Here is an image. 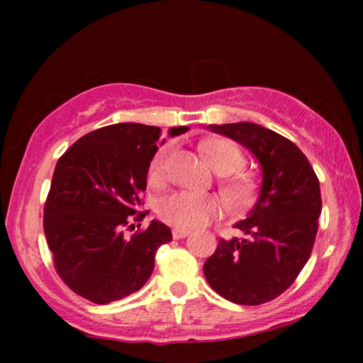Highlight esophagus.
<instances>
[{
	"label": "esophagus",
	"mask_w": 363,
	"mask_h": 363,
	"mask_svg": "<svg viewBox=\"0 0 363 363\" xmlns=\"http://www.w3.org/2000/svg\"><path fill=\"white\" fill-rule=\"evenodd\" d=\"M189 228H181V227H176L172 230V237L174 239H184V237L189 235Z\"/></svg>",
	"instance_id": "1"
}]
</instances>
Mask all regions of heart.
Masks as SVG:
<instances>
[{
  "instance_id": "b5f03b06",
  "label": "heart",
  "mask_w": 363,
  "mask_h": 363,
  "mask_svg": "<svg viewBox=\"0 0 363 363\" xmlns=\"http://www.w3.org/2000/svg\"><path fill=\"white\" fill-rule=\"evenodd\" d=\"M172 148L165 147L153 157L150 165V181L160 184L167 177L169 157ZM208 162L218 174H234L242 167L244 158L240 150L228 141H213L205 147ZM232 193L237 198H245L251 193V184L247 181H235L232 184ZM227 210V203L213 194H199L193 191H177L167 196L160 205V215L165 222L182 228L201 227L216 218Z\"/></svg>"
}]
</instances>
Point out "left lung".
Listing matches in <instances>:
<instances>
[{"mask_svg": "<svg viewBox=\"0 0 363 363\" xmlns=\"http://www.w3.org/2000/svg\"><path fill=\"white\" fill-rule=\"evenodd\" d=\"M251 152L261 169L259 196L234 227L242 239H220L203 266L216 294L239 306H259L283 294L309 261L320 215L314 169L297 145L256 123L210 124Z\"/></svg>", "mask_w": 363, "mask_h": 363, "instance_id": "left-lung-1", "label": "left lung"}]
</instances>
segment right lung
<instances>
[{
	"mask_svg": "<svg viewBox=\"0 0 363 363\" xmlns=\"http://www.w3.org/2000/svg\"><path fill=\"white\" fill-rule=\"evenodd\" d=\"M187 126L169 129L182 135ZM162 129L119 123L82 136L57 160L44 208V234L62 281L94 303H111L138 291L155 266V252L172 240L167 225L124 237L147 189L150 162ZM147 211L135 216L141 220Z\"/></svg>",
	"mask_w": 363,
	"mask_h": 363,
	"instance_id": "right-lung-1",
	"label": "right lung"
}]
</instances>
